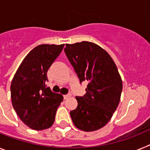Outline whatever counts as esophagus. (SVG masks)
<instances>
[{
	"label": "esophagus",
	"instance_id": "esophagus-1",
	"mask_svg": "<svg viewBox=\"0 0 150 150\" xmlns=\"http://www.w3.org/2000/svg\"><path fill=\"white\" fill-rule=\"evenodd\" d=\"M70 97H71V94H70V93H69V94H66V95H64V96H63V97H64L65 100H67V99L69 98Z\"/></svg>",
	"mask_w": 150,
	"mask_h": 150
}]
</instances>
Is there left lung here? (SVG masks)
Segmentation results:
<instances>
[{
	"label": "left lung",
	"instance_id": "left-lung-1",
	"mask_svg": "<svg viewBox=\"0 0 150 150\" xmlns=\"http://www.w3.org/2000/svg\"><path fill=\"white\" fill-rule=\"evenodd\" d=\"M64 51L80 82L88 81L83 97H76L78 106L70 112L79 129L93 131L111 119L121 98L122 81L112 57L97 44L89 41L66 44Z\"/></svg>",
	"mask_w": 150,
	"mask_h": 150
}]
</instances>
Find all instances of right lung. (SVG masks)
Here are the masks:
<instances>
[{
    "instance_id": "obj_1",
    "label": "right lung",
    "mask_w": 150,
    "mask_h": 150,
    "mask_svg": "<svg viewBox=\"0 0 150 150\" xmlns=\"http://www.w3.org/2000/svg\"><path fill=\"white\" fill-rule=\"evenodd\" d=\"M64 44H41L25 57L10 85L13 109L21 120L35 131L53 125L62 95L47 87V72Z\"/></svg>"
}]
</instances>
